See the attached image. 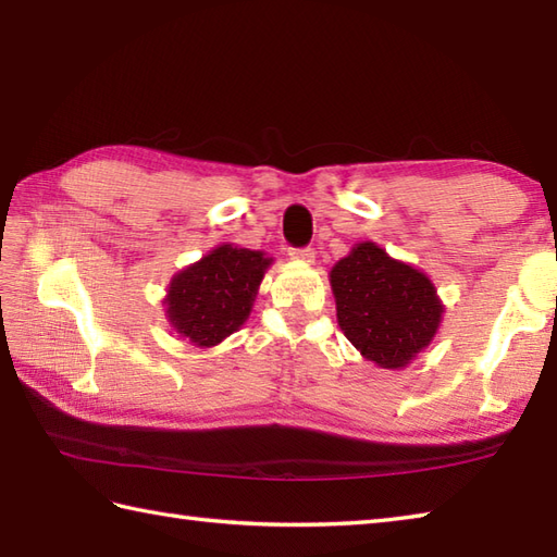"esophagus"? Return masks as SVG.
<instances>
[{
	"instance_id": "esophagus-1",
	"label": "esophagus",
	"mask_w": 557,
	"mask_h": 557,
	"mask_svg": "<svg viewBox=\"0 0 557 557\" xmlns=\"http://www.w3.org/2000/svg\"><path fill=\"white\" fill-rule=\"evenodd\" d=\"M289 256L294 260H304V263H313L315 251H313L311 246H301V248H289Z\"/></svg>"
}]
</instances>
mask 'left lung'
<instances>
[{
    "label": "left lung",
    "instance_id": "8db88e82",
    "mask_svg": "<svg viewBox=\"0 0 557 557\" xmlns=\"http://www.w3.org/2000/svg\"><path fill=\"white\" fill-rule=\"evenodd\" d=\"M337 321L366 359L401 369L429 347L443 306L423 272L366 242L330 272Z\"/></svg>",
    "mask_w": 557,
    "mask_h": 557
}]
</instances>
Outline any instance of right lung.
Returning <instances> with one entry per match:
<instances>
[{"instance_id": "right-lung-1", "label": "right lung", "mask_w": 557, "mask_h": 557, "mask_svg": "<svg viewBox=\"0 0 557 557\" xmlns=\"http://www.w3.org/2000/svg\"><path fill=\"white\" fill-rule=\"evenodd\" d=\"M270 258L230 244L182 270L168 292L170 321L198 347H212L239 330L251 313Z\"/></svg>"}]
</instances>
